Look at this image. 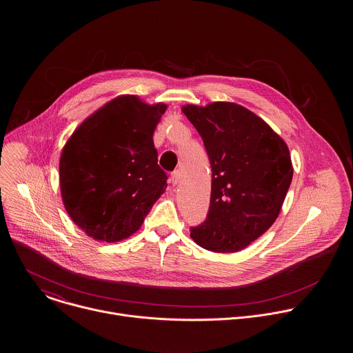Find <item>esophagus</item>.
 Segmentation results:
<instances>
[{"mask_svg": "<svg viewBox=\"0 0 353 353\" xmlns=\"http://www.w3.org/2000/svg\"><path fill=\"white\" fill-rule=\"evenodd\" d=\"M171 183L172 185H178L179 182H181V179H182V172L179 171V170H176V171H174L172 174H171Z\"/></svg>", "mask_w": 353, "mask_h": 353, "instance_id": "1", "label": "esophagus"}]
</instances>
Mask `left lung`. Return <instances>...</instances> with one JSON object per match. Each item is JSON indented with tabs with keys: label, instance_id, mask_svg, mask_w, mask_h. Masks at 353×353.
<instances>
[{
	"label": "left lung",
	"instance_id": "obj_1",
	"mask_svg": "<svg viewBox=\"0 0 353 353\" xmlns=\"http://www.w3.org/2000/svg\"><path fill=\"white\" fill-rule=\"evenodd\" d=\"M182 111L200 133L212 168L208 214L190 227V238L209 252L243 250L280 213L294 174L288 147L239 104H189Z\"/></svg>",
	"mask_w": 353,
	"mask_h": 353
}]
</instances>
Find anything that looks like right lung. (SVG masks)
I'll return each instance as SVG.
<instances>
[{
	"label": "right lung",
	"mask_w": 353,
	"mask_h": 353,
	"mask_svg": "<svg viewBox=\"0 0 353 353\" xmlns=\"http://www.w3.org/2000/svg\"><path fill=\"white\" fill-rule=\"evenodd\" d=\"M167 105L119 97L87 118L59 160L62 201L70 219L98 241L134 234L167 188L153 130Z\"/></svg>",
	"instance_id": "add662e5"
}]
</instances>
